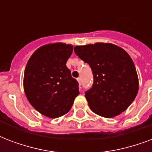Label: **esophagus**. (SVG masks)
<instances>
[{"mask_svg":"<svg viewBox=\"0 0 152 152\" xmlns=\"http://www.w3.org/2000/svg\"><path fill=\"white\" fill-rule=\"evenodd\" d=\"M77 81H78L79 83H80H80H81V79H80V78H77Z\"/></svg>","mask_w":152,"mask_h":152,"instance_id":"34e87169","label":"esophagus"}]
</instances>
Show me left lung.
I'll return each mask as SVG.
<instances>
[{"instance_id":"1","label":"left lung","mask_w":152,"mask_h":152,"mask_svg":"<svg viewBox=\"0 0 152 152\" xmlns=\"http://www.w3.org/2000/svg\"><path fill=\"white\" fill-rule=\"evenodd\" d=\"M74 51L92 71L93 84L85 91L91 110L107 118L125 111L139 89L137 70L129 55L113 44L101 42L76 46Z\"/></svg>"}]
</instances>
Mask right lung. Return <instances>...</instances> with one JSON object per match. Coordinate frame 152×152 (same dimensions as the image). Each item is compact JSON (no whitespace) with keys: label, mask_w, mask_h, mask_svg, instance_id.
Listing matches in <instances>:
<instances>
[{"label":"right lung","mask_w":152,"mask_h":152,"mask_svg":"<svg viewBox=\"0 0 152 152\" xmlns=\"http://www.w3.org/2000/svg\"><path fill=\"white\" fill-rule=\"evenodd\" d=\"M72 49L64 43L42 46L30 57L25 68L23 87L27 99L48 118L68 113L80 94L79 83L66 66Z\"/></svg>","instance_id":"1"}]
</instances>
